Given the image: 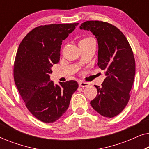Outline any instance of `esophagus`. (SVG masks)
I'll return each mask as SVG.
<instances>
[{"instance_id":"esophagus-1","label":"esophagus","mask_w":149,"mask_h":149,"mask_svg":"<svg viewBox=\"0 0 149 149\" xmlns=\"http://www.w3.org/2000/svg\"><path fill=\"white\" fill-rule=\"evenodd\" d=\"M79 85L80 87H85L89 86V83L87 82H85V81H80V82L79 83Z\"/></svg>"}]
</instances>
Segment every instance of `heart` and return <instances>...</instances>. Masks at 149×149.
<instances>
[{"label":"heart","instance_id":"1","mask_svg":"<svg viewBox=\"0 0 149 149\" xmlns=\"http://www.w3.org/2000/svg\"><path fill=\"white\" fill-rule=\"evenodd\" d=\"M89 38H84V39H83V40H87V39H89Z\"/></svg>","mask_w":149,"mask_h":149}]
</instances>
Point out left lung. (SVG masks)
I'll list each match as a JSON object with an SVG mask.
<instances>
[{"instance_id":"1","label":"left lung","mask_w":149,"mask_h":149,"mask_svg":"<svg viewBox=\"0 0 149 149\" xmlns=\"http://www.w3.org/2000/svg\"><path fill=\"white\" fill-rule=\"evenodd\" d=\"M80 29L92 32L98 43L97 66L107 76L102 86L95 85L97 95L90 104L105 117H115L129 101L136 64L129 42L123 32L112 24L102 21H87Z\"/></svg>"}]
</instances>
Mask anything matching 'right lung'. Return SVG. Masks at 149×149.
<instances>
[{
  "instance_id": "obj_1",
  "label": "right lung",
  "mask_w": 149,
  "mask_h": 149,
  "mask_svg": "<svg viewBox=\"0 0 149 149\" xmlns=\"http://www.w3.org/2000/svg\"><path fill=\"white\" fill-rule=\"evenodd\" d=\"M79 23L40 26L27 34L18 47L14 62L16 87L31 114L44 123H53L68 109L78 88L75 81L54 85L49 74L60 61L63 40Z\"/></svg>"
}]
</instances>
